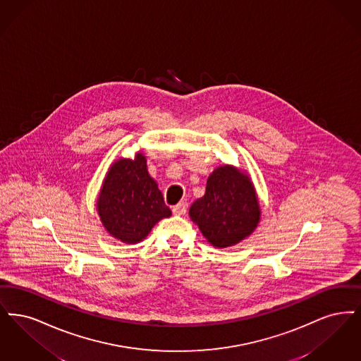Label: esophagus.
Instances as JSON below:
<instances>
[{
  "mask_svg": "<svg viewBox=\"0 0 361 361\" xmlns=\"http://www.w3.org/2000/svg\"><path fill=\"white\" fill-rule=\"evenodd\" d=\"M188 212V204L185 202H179L173 207V213L175 216H185Z\"/></svg>",
  "mask_w": 361,
  "mask_h": 361,
  "instance_id": "34e87169",
  "label": "esophagus"
}]
</instances>
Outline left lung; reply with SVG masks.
Masks as SVG:
<instances>
[{"label":"left lung","instance_id":"8db88e82","mask_svg":"<svg viewBox=\"0 0 361 361\" xmlns=\"http://www.w3.org/2000/svg\"><path fill=\"white\" fill-rule=\"evenodd\" d=\"M188 214L209 244L228 248L255 232L262 209L251 176L224 164L209 175L204 197L191 204Z\"/></svg>","mask_w":361,"mask_h":361}]
</instances>
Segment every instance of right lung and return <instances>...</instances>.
<instances>
[{
	"label": "right lung",
	"instance_id": "1",
	"mask_svg": "<svg viewBox=\"0 0 361 361\" xmlns=\"http://www.w3.org/2000/svg\"><path fill=\"white\" fill-rule=\"evenodd\" d=\"M97 212L106 232L126 244L140 243L159 221L171 216L141 151L133 159L120 157L111 163L97 198Z\"/></svg>",
	"mask_w": 361,
	"mask_h": 361
}]
</instances>
